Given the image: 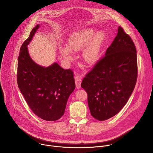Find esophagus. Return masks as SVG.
<instances>
[{
	"mask_svg": "<svg viewBox=\"0 0 153 153\" xmlns=\"http://www.w3.org/2000/svg\"><path fill=\"white\" fill-rule=\"evenodd\" d=\"M75 80V84L76 86L77 89L81 88V83H82V79L79 76H76L74 77Z\"/></svg>",
	"mask_w": 153,
	"mask_h": 153,
	"instance_id": "obj_1",
	"label": "esophagus"
}]
</instances>
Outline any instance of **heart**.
Listing matches in <instances>:
<instances>
[{
	"label": "heart",
	"instance_id": "b5f03b06",
	"mask_svg": "<svg viewBox=\"0 0 153 153\" xmlns=\"http://www.w3.org/2000/svg\"><path fill=\"white\" fill-rule=\"evenodd\" d=\"M105 33L97 31L93 28H85L73 33L68 40V47L60 45L59 50L61 55L67 60L74 58L72 51H77L83 47L82 56L83 59L89 63L98 61L101 47L105 39Z\"/></svg>",
	"mask_w": 153,
	"mask_h": 153
}]
</instances>
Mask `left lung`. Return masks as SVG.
Returning <instances> with one entry per match:
<instances>
[{
	"mask_svg": "<svg viewBox=\"0 0 153 153\" xmlns=\"http://www.w3.org/2000/svg\"><path fill=\"white\" fill-rule=\"evenodd\" d=\"M136 49L121 27L105 56L83 78L91 116L105 120L117 114L128 102L137 77Z\"/></svg>",
	"mask_w": 153,
	"mask_h": 153,
	"instance_id": "obj_1",
	"label": "left lung"
}]
</instances>
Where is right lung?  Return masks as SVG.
Instances as JSON below:
<instances>
[{
    "instance_id": "right-lung-1",
    "label": "right lung",
    "mask_w": 153,
    "mask_h": 153,
    "mask_svg": "<svg viewBox=\"0 0 153 153\" xmlns=\"http://www.w3.org/2000/svg\"><path fill=\"white\" fill-rule=\"evenodd\" d=\"M40 25L31 31L20 49L17 85L27 104L39 117L47 121L59 119L65 113L69 96L75 89L73 73L54 62L45 67L31 58L28 45Z\"/></svg>"
}]
</instances>
